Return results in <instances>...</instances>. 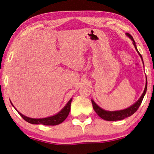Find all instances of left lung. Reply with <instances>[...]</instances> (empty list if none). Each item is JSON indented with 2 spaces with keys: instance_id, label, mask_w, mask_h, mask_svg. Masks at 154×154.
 <instances>
[{
  "instance_id": "1",
  "label": "left lung",
  "mask_w": 154,
  "mask_h": 154,
  "mask_svg": "<svg viewBox=\"0 0 154 154\" xmlns=\"http://www.w3.org/2000/svg\"><path fill=\"white\" fill-rule=\"evenodd\" d=\"M127 35H128L129 37L133 41V44H134L135 48H136V50L137 52H138L139 55L140 56L141 59H142L141 55L139 53L138 50H137L136 44H135V42L134 41V39H133V37L130 35V34H128V33H127ZM146 89H147V82H146V87H145L144 91L143 92L142 95H141L140 98H139L136 103L133 104V105L132 106H130V107L127 108V109L118 110V111H106V110H103L102 108H100L99 106H98L95 103V102H94L93 100H91V103H92V105H93L94 110H95V112L98 114V116L101 117L102 119H103V120H108V121H116V120H123V119L128 118V117L132 116V115L134 114V112L138 110V108L141 105V102H142V100L143 98H144L145 94H146Z\"/></svg>"
}]
</instances>
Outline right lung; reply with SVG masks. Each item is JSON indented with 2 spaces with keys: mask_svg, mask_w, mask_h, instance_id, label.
<instances>
[{
  "mask_svg": "<svg viewBox=\"0 0 154 154\" xmlns=\"http://www.w3.org/2000/svg\"><path fill=\"white\" fill-rule=\"evenodd\" d=\"M71 102H72V98L68 101V103H67V105L60 110V112H59L58 114H56V116H53L51 117H48V118H40V119H35V118H30L28 117L24 116V115L20 113L19 111V113L22 118L24 120H26V122H29L31 124H43L44 125H56L60 124L61 122H63L65 119L67 118V116L69 115V112L70 111V106H71ZM12 105L13 103H11Z\"/></svg>",
  "mask_w": 154,
  "mask_h": 154,
  "instance_id": "right-lung-1",
  "label": "right lung"
}]
</instances>
